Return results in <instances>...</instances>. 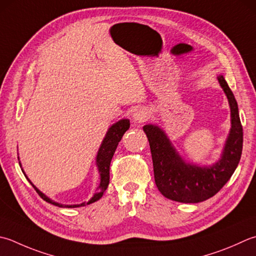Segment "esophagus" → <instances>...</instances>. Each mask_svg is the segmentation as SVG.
<instances>
[{
    "instance_id": "esophagus-1",
    "label": "esophagus",
    "mask_w": 256,
    "mask_h": 256,
    "mask_svg": "<svg viewBox=\"0 0 256 256\" xmlns=\"http://www.w3.org/2000/svg\"><path fill=\"white\" fill-rule=\"evenodd\" d=\"M145 118H146V112H145L142 108L136 110V111H135L133 114V121L136 123L144 122Z\"/></svg>"
}]
</instances>
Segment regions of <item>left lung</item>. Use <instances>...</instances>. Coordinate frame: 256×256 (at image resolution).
<instances>
[{
	"label": "left lung",
	"mask_w": 256,
	"mask_h": 256,
	"mask_svg": "<svg viewBox=\"0 0 256 256\" xmlns=\"http://www.w3.org/2000/svg\"><path fill=\"white\" fill-rule=\"evenodd\" d=\"M218 80L231 108V130L221 158L212 166L186 163L162 128L153 124L143 126L152 153L155 184L165 198L173 201L198 203L214 196L231 178L241 158L243 128L236 100L223 75Z\"/></svg>",
	"instance_id": "8db88e82"
}]
</instances>
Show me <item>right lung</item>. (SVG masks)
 Instances as JSON below:
<instances>
[{
  "instance_id": "add662e5",
  "label": "right lung",
  "mask_w": 256,
  "mask_h": 256,
  "mask_svg": "<svg viewBox=\"0 0 256 256\" xmlns=\"http://www.w3.org/2000/svg\"><path fill=\"white\" fill-rule=\"evenodd\" d=\"M130 128V121L126 118L120 120L118 122L113 124L111 128H108V131L105 135V138L103 140V142L100 146V150L96 155V165L98 168V173H100V184L98 188V192L93 195V198L90 200L88 202H84L81 204H74V205H64V204H60L58 202H54L53 200L48 198L46 195L43 194L40 190L35 186V185L30 181L28 178L25 175L24 171L22 170V172L24 173L25 178H28V181L32 184V186L34 188L35 191L38 192V194L41 196L44 201H46L48 203H51L55 206L58 208H80V206H84V205H88L91 203L96 202L98 200L102 198L103 193L105 192V190L108 188V183H110V164H111L112 158L115 153V150H116L118 142L121 141L122 136L124 133L128 131Z\"/></svg>"
}]
</instances>
